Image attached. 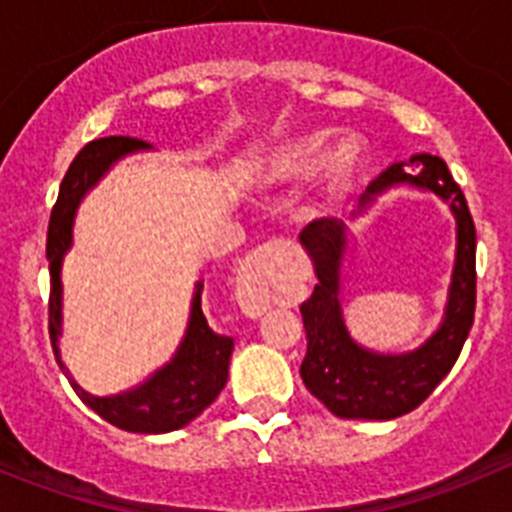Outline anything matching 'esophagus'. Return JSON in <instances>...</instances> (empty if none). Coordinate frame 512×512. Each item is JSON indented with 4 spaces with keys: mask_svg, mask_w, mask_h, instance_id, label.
Listing matches in <instances>:
<instances>
[{
    "mask_svg": "<svg viewBox=\"0 0 512 512\" xmlns=\"http://www.w3.org/2000/svg\"><path fill=\"white\" fill-rule=\"evenodd\" d=\"M289 261H292V248L289 243L279 241L266 243L246 256L238 271L235 297L248 318H261L269 307L282 300Z\"/></svg>",
    "mask_w": 512,
    "mask_h": 512,
    "instance_id": "obj_1",
    "label": "esophagus"
}]
</instances>
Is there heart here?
<instances>
[{"instance_id":"b5f03b06","label":"heart","mask_w":512,"mask_h":512,"mask_svg":"<svg viewBox=\"0 0 512 512\" xmlns=\"http://www.w3.org/2000/svg\"><path fill=\"white\" fill-rule=\"evenodd\" d=\"M328 138L330 133L315 130L274 146L253 169V184L259 189L295 187L315 171L312 207L315 210L330 207L359 179L364 169V146L359 138L346 135L325 151Z\"/></svg>"}]
</instances>
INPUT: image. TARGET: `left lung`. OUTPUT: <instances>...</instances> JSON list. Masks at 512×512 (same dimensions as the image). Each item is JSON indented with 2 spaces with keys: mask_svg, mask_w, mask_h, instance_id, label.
<instances>
[{
  "mask_svg": "<svg viewBox=\"0 0 512 512\" xmlns=\"http://www.w3.org/2000/svg\"><path fill=\"white\" fill-rule=\"evenodd\" d=\"M405 165L411 166L410 175ZM405 182L436 192L449 202L456 217V264L446 315L441 328L410 354H374L348 336L338 302L341 261L348 243L346 225L336 217H323L312 220L300 233V243L310 253L318 274L310 300L300 307L307 333V354L300 374L307 390L338 418L392 420L418 408L451 372L474 323L477 233L467 200L443 158L418 153L410 158V164H392L369 184L361 202L369 205L384 189Z\"/></svg>",
  "mask_w": 512,
  "mask_h": 512,
  "instance_id": "obj_1",
  "label": "left lung"
}]
</instances>
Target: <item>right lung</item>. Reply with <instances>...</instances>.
<instances>
[{"instance_id":"add662e5","label":"right lung","mask_w":512,"mask_h":512,"mask_svg":"<svg viewBox=\"0 0 512 512\" xmlns=\"http://www.w3.org/2000/svg\"><path fill=\"white\" fill-rule=\"evenodd\" d=\"M148 148V143L128 135H110L87 143L76 153L69 171L63 176L58 200L53 205L51 223H48V241H45V259L51 271V300H48V333H51L53 354L58 366L69 377L71 387L84 405L102 415L107 423L117 425L130 433H169L179 431L192 423L207 405L215 402L220 390L228 382V364L233 354V338L220 336L207 325L202 312V282L194 289L192 315H189L187 336L174 354V359L158 369L153 377L128 392L110 397H94L81 390L69 369L63 366L58 354V336H61V264L63 253L71 248V230H74L76 207L84 194L107 174L117 158Z\"/></svg>"}]
</instances>
